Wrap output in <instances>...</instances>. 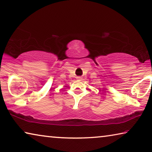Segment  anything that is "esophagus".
<instances>
[{"mask_svg": "<svg viewBox=\"0 0 152 152\" xmlns=\"http://www.w3.org/2000/svg\"><path fill=\"white\" fill-rule=\"evenodd\" d=\"M77 79H78V80H82V78H81V77H80V76H78V77H77Z\"/></svg>", "mask_w": 152, "mask_h": 152, "instance_id": "obj_1", "label": "esophagus"}]
</instances>
